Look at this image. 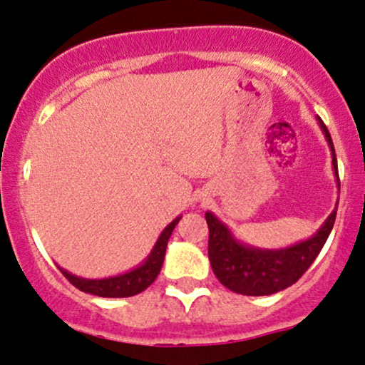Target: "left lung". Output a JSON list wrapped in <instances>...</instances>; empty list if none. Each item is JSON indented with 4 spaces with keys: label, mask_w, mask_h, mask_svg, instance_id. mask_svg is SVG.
Returning a JSON list of instances; mask_svg holds the SVG:
<instances>
[{
    "label": "left lung",
    "mask_w": 365,
    "mask_h": 365,
    "mask_svg": "<svg viewBox=\"0 0 365 365\" xmlns=\"http://www.w3.org/2000/svg\"><path fill=\"white\" fill-rule=\"evenodd\" d=\"M318 123L331 150L333 170H335L336 184L340 187L336 153L331 136L319 118ZM205 218H207L210 230L208 258L218 282L235 294L272 295L294 285L311 267L331 232L336 218V208L329 213V217L314 235L294 246L282 247V250L252 247L235 239L229 227L218 220L212 212L205 213Z\"/></svg>",
    "instance_id": "left-lung-1"
}]
</instances>
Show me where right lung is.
Returning a JSON list of instances; mask_svg holds the SVG:
<instances>
[{
	"label": "right lung",
	"mask_w": 365,
	"mask_h": 365,
	"mask_svg": "<svg viewBox=\"0 0 365 365\" xmlns=\"http://www.w3.org/2000/svg\"><path fill=\"white\" fill-rule=\"evenodd\" d=\"M179 220H181V215L175 217L174 220L162 230L155 246L150 251V255L143 263L138 264L136 268L130 269V272L121 273V275L109 278H81L71 275L70 272H66V269H63L61 267H59V269H61L63 275L66 277L76 289H80L81 292L98 295V297H131V295L143 292L145 289H148V287L155 282V278L162 269V264H164L167 242H169L170 234H173L175 225L179 224Z\"/></svg>",
	"instance_id": "obj_1"
}]
</instances>
